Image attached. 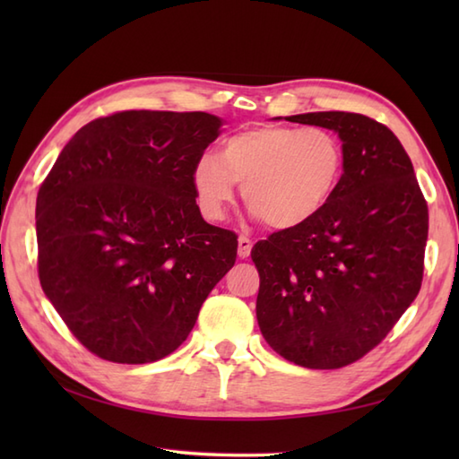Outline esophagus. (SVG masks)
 Returning <instances> with one entry per match:
<instances>
[{
    "label": "esophagus",
    "instance_id": "obj_1",
    "mask_svg": "<svg viewBox=\"0 0 459 459\" xmlns=\"http://www.w3.org/2000/svg\"><path fill=\"white\" fill-rule=\"evenodd\" d=\"M250 250H252V240L248 237L242 235L238 238V256L240 258H248L250 256Z\"/></svg>",
    "mask_w": 459,
    "mask_h": 459
}]
</instances>
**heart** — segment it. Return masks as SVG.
<instances>
[{
  "mask_svg": "<svg viewBox=\"0 0 459 459\" xmlns=\"http://www.w3.org/2000/svg\"><path fill=\"white\" fill-rule=\"evenodd\" d=\"M345 150L327 128L258 126L230 135L221 160L204 153L191 181L204 219L221 221L242 185L247 207L272 229H296L327 207L343 179Z\"/></svg>",
  "mask_w": 459,
  "mask_h": 459,
  "instance_id": "1",
  "label": "heart"
}]
</instances>
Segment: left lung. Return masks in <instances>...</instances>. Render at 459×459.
<instances>
[{
    "instance_id": "obj_1",
    "label": "left lung",
    "mask_w": 459,
    "mask_h": 459,
    "mask_svg": "<svg viewBox=\"0 0 459 459\" xmlns=\"http://www.w3.org/2000/svg\"><path fill=\"white\" fill-rule=\"evenodd\" d=\"M286 120L335 130L345 171L317 217L252 248L256 317L266 343L290 363L341 368L375 349L420 291L428 204L385 124L353 112Z\"/></svg>"
}]
</instances>
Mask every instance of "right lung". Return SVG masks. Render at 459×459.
I'll return each instance as SVG.
<instances>
[{"instance_id": "right-lung-1", "label": "right lung", "mask_w": 459, "mask_h": 459, "mask_svg": "<svg viewBox=\"0 0 459 459\" xmlns=\"http://www.w3.org/2000/svg\"><path fill=\"white\" fill-rule=\"evenodd\" d=\"M219 128L207 112L102 116L73 135L39 187V281L96 357H168L235 266L237 235L203 221L191 181Z\"/></svg>"}]
</instances>
